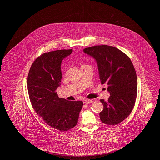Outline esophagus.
Returning <instances> with one entry per match:
<instances>
[{
    "label": "esophagus",
    "instance_id": "34e87169",
    "mask_svg": "<svg viewBox=\"0 0 160 160\" xmlns=\"http://www.w3.org/2000/svg\"><path fill=\"white\" fill-rule=\"evenodd\" d=\"M93 101H92V100H91V99H86V100H84L83 101L84 104H89V103H91Z\"/></svg>",
    "mask_w": 160,
    "mask_h": 160
}]
</instances>
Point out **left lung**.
I'll list each match as a JSON object with an SVG mask.
<instances>
[{
    "mask_svg": "<svg viewBox=\"0 0 160 160\" xmlns=\"http://www.w3.org/2000/svg\"><path fill=\"white\" fill-rule=\"evenodd\" d=\"M83 51L96 61L101 83L108 86L110 96L107 101L100 100L103 110L100 118L106 124H118L131 113L136 100L137 74L132 63L124 53L112 46H93Z\"/></svg>",
    "mask_w": 160,
    "mask_h": 160,
    "instance_id": "left-lung-1",
    "label": "left lung"
}]
</instances>
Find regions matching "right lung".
<instances>
[{"instance_id": "1", "label": "right lung", "mask_w": 160, "mask_h": 160, "mask_svg": "<svg viewBox=\"0 0 160 160\" xmlns=\"http://www.w3.org/2000/svg\"><path fill=\"white\" fill-rule=\"evenodd\" d=\"M72 52L58 50L44 53L32 64L28 76V91L36 113L53 128L67 131L78 123L82 101L59 98L56 92L62 78V60Z\"/></svg>"}]
</instances>
